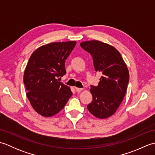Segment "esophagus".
<instances>
[{
    "instance_id": "esophagus-1",
    "label": "esophagus",
    "mask_w": 155,
    "mask_h": 155,
    "mask_svg": "<svg viewBox=\"0 0 155 155\" xmlns=\"http://www.w3.org/2000/svg\"><path fill=\"white\" fill-rule=\"evenodd\" d=\"M75 90L77 92H81V91L83 90V88H77V87H75Z\"/></svg>"
}]
</instances>
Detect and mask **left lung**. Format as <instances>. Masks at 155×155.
Returning <instances> with one entry per match:
<instances>
[{
	"label": "left lung",
	"mask_w": 155,
	"mask_h": 155,
	"mask_svg": "<svg viewBox=\"0 0 155 155\" xmlns=\"http://www.w3.org/2000/svg\"><path fill=\"white\" fill-rule=\"evenodd\" d=\"M93 57L94 67L102 77L98 86L91 85L93 101L87 105L90 113L97 118L112 116L123 101L129 82V73L120 52L112 46L98 41L80 44Z\"/></svg>",
	"instance_id": "1"
}]
</instances>
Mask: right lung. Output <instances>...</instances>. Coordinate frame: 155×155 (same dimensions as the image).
Segmentation results:
<instances>
[{"instance_id": "add662e5", "label": "right lung", "mask_w": 155, "mask_h": 155, "mask_svg": "<svg viewBox=\"0 0 155 155\" xmlns=\"http://www.w3.org/2000/svg\"><path fill=\"white\" fill-rule=\"evenodd\" d=\"M75 41L52 42L37 48L25 68L24 84L27 97L37 113L52 117L65 106L72 93L57 78L66 74L65 61Z\"/></svg>"}]
</instances>
